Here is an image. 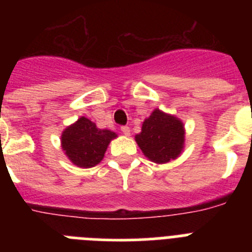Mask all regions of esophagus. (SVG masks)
<instances>
[{
  "mask_svg": "<svg viewBox=\"0 0 252 252\" xmlns=\"http://www.w3.org/2000/svg\"><path fill=\"white\" fill-rule=\"evenodd\" d=\"M121 131H122V133H124L125 136H130V135H131V130H130V127H128V126H122Z\"/></svg>",
  "mask_w": 252,
  "mask_h": 252,
  "instance_id": "34e87169",
  "label": "esophagus"
}]
</instances>
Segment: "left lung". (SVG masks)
<instances>
[{"label":"left lung","instance_id":"left-lung-1","mask_svg":"<svg viewBox=\"0 0 252 252\" xmlns=\"http://www.w3.org/2000/svg\"><path fill=\"white\" fill-rule=\"evenodd\" d=\"M184 136L183 122L157 108L144 121L141 132L137 133L135 140L149 160L165 164L177 159L183 151Z\"/></svg>","mask_w":252,"mask_h":252}]
</instances>
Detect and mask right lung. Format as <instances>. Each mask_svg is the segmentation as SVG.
Masks as SVG:
<instances>
[{
  "mask_svg": "<svg viewBox=\"0 0 252 252\" xmlns=\"http://www.w3.org/2000/svg\"><path fill=\"white\" fill-rule=\"evenodd\" d=\"M113 131L97 128L94 122L81 117L62 133V149L68 159L79 168H92L103 159Z\"/></svg>",
  "mask_w": 252,
  "mask_h": 252,
  "instance_id": "1",
  "label": "right lung"
}]
</instances>
